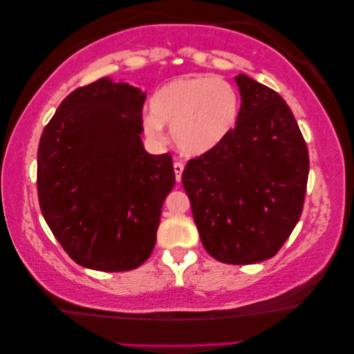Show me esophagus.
<instances>
[{
  "label": "esophagus",
  "mask_w": 354,
  "mask_h": 354,
  "mask_svg": "<svg viewBox=\"0 0 354 354\" xmlns=\"http://www.w3.org/2000/svg\"><path fill=\"white\" fill-rule=\"evenodd\" d=\"M183 167H185V166H183V162H180V161L174 162V172H176V180H177V182L182 180Z\"/></svg>",
  "instance_id": "34e87169"
}]
</instances>
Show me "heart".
I'll return each instance as SVG.
<instances>
[{
    "label": "heart",
    "instance_id": "b5f03b06",
    "mask_svg": "<svg viewBox=\"0 0 354 354\" xmlns=\"http://www.w3.org/2000/svg\"><path fill=\"white\" fill-rule=\"evenodd\" d=\"M143 118L149 138L162 140L164 125L185 156H203L221 147L239 124L241 100L229 82L214 75L178 77L154 91Z\"/></svg>",
    "mask_w": 354,
    "mask_h": 354
}]
</instances>
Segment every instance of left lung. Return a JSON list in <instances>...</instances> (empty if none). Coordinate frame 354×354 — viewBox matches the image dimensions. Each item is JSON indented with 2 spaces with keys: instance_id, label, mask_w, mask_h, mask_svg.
Returning a JSON list of instances; mask_svg holds the SVG:
<instances>
[{
  "instance_id": "8db88e82",
  "label": "left lung",
  "mask_w": 354,
  "mask_h": 354,
  "mask_svg": "<svg viewBox=\"0 0 354 354\" xmlns=\"http://www.w3.org/2000/svg\"><path fill=\"white\" fill-rule=\"evenodd\" d=\"M241 111L221 147L190 159L182 185L201 243L227 264L277 254L301 216L308 148L282 96L245 74L235 77Z\"/></svg>"
}]
</instances>
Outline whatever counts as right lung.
<instances>
[{"label":"right lung","mask_w":354,"mask_h":354,"mask_svg":"<svg viewBox=\"0 0 354 354\" xmlns=\"http://www.w3.org/2000/svg\"><path fill=\"white\" fill-rule=\"evenodd\" d=\"M145 100L137 86L103 77L72 91L41 133V214L66 253L84 268L137 269L156 243L176 174L171 154L145 151Z\"/></svg>","instance_id":"1"}]
</instances>
